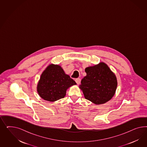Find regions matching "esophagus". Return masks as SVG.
Segmentation results:
<instances>
[{
	"label": "esophagus",
	"mask_w": 147,
	"mask_h": 147,
	"mask_svg": "<svg viewBox=\"0 0 147 147\" xmlns=\"http://www.w3.org/2000/svg\"><path fill=\"white\" fill-rule=\"evenodd\" d=\"M76 84H77L78 85H79L80 84V82H81V80H80V79H79V78L76 79Z\"/></svg>",
	"instance_id": "obj_1"
}]
</instances>
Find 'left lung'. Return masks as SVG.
Here are the masks:
<instances>
[{
	"instance_id": "1",
	"label": "left lung",
	"mask_w": 147,
	"mask_h": 147,
	"mask_svg": "<svg viewBox=\"0 0 147 147\" xmlns=\"http://www.w3.org/2000/svg\"><path fill=\"white\" fill-rule=\"evenodd\" d=\"M87 75L81 80L80 89L85 98L95 105L104 104L115 93L117 80L115 74L105 62L85 68Z\"/></svg>"
}]
</instances>
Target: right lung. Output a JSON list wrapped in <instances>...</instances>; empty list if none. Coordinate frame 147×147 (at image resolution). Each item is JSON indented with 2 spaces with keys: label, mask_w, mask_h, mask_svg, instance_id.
Segmentation results:
<instances>
[{
  "label": "right lung",
  "mask_w": 147,
  "mask_h": 147,
  "mask_svg": "<svg viewBox=\"0 0 147 147\" xmlns=\"http://www.w3.org/2000/svg\"><path fill=\"white\" fill-rule=\"evenodd\" d=\"M76 85L75 81L65 73L60 65L51 63L40 76L36 90L43 100L54 102L64 98L67 89Z\"/></svg>",
  "instance_id": "1"
}]
</instances>
